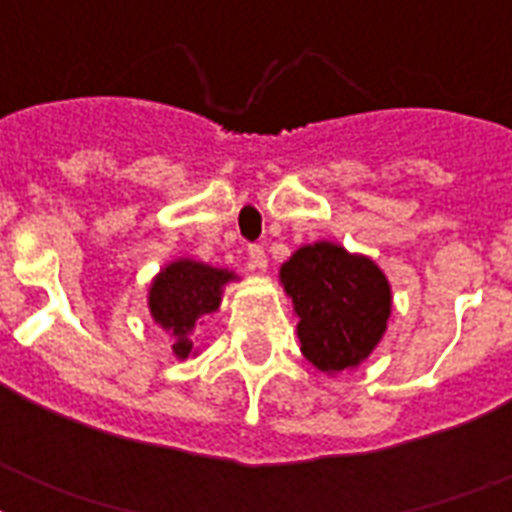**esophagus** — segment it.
Masks as SVG:
<instances>
[{"mask_svg": "<svg viewBox=\"0 0 512 512\" xmlns=\"http://www.w3.org/2000/svg\"><path fill=\"white\" fill-rule=\"evenodd\" d=\"M249 265L255 268V271H265L268 268V257H265V249L260 244H252L249 247Z\"/></svg>", "mask_w": 512, "mask_h": 512, "instance_id": "1", "label": "esophagus"}]
</instances>
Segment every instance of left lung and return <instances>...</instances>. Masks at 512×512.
Returning a JSON list of instances; mask_svg holds the SVG:
<instances>
[{
  "mask_svg": "<svg viewBox=\"0 0 512 512\" xmlns=\"http://www.w3.org/2000/svg\"><path fill=\"white\" fill-rule=\"evenodd\" d=\"M281 284L300 316L303 356L321 372L353 369L385 335L390 284L369 257L316 241L281 265Z\"/></svg>",
  "mask_w": 512,
  "mask_h": 512,
  "instance_id": "1",
  "label": "left lung"
}]
</instances>
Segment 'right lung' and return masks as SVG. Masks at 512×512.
Masks as SVG:
<instances>
[{"instance_id": "obj_1", "label": "right lung", "mask_w": 512, "mask_h": 512, "mask_svg": "<svg viewBox=\"0 0 512 512\" xmlns=\"http://www.w3.org/2000/svg\"><path fill=\"white\" fill-rule=\"evenodd\" d=\"M231 279H236L231 271L193 260H177L156 276L148 292V308L156 324L175 337L172 350L177 358H188L193 350L188 340L191 329L201 316L217 311L223 287Z\"/></svg>"}]
</instances>
